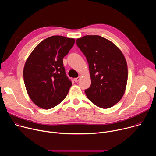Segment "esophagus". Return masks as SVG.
<instances>
[{
    "mask_svg": "<svg viewBox=\"0 0 156 156\" xmlns=\"http://www.w3.org/2000/svg\"><path fill=\"white\" fill-rule=\"evenodd\" d=\"M80 79H81V76H79L78 78H75V79H74V81H75L76 83V82H78V81L80 80Z\"/></svg>",
    "mask_w": 156,
    "mask_h": 156,
    "instance_id": "esophagus-1",
    "label": "esophagus"
}]
</instances>
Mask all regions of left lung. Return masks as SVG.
<instances>
[{"mask_svg": "<svg viewBox=\"0 0 156 156\" xmlns=\"http://www.w3.org/2000/svg\"><path fill=\"white\" fill-rule=\"evenodd\" d=\"M76 43L89 64L91 84L85 90L86 96L99 107H112L123 97L127 84L123 53L112 42L98 35L84 36Z\"/></svg>", "mask_w": 156, "mask_h": 156, "instance_id": "8db88e82", "label": "left lung"}]
</instances>
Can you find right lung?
I'll use <instances>...</instances> for the list:
<instances>
[{"label":"right lung","mask_w":156,"mask_h":156,"mask_svg":"<svg viewBox=\"0 0 156 156\" xmlns=\"http://www.w3.org/2000/svg\"><path fill=\"white\" fill-rule=\"evenodd\" d=\"M75 42L73 38L51 36L41 42L28 57L24 83L28 96L38 107L53 108L67 95L72 83L66 75L63 58Z\"/></svg>","instance_id":"add662e5"}]
</instances>
